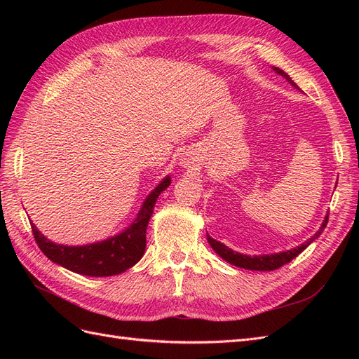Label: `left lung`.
Instances as JSON below:
<instances>
[{"label":"left lung","instance_id":"1","mask_svg":"<svg viewBox=\"0 0 359 359\" xmlns=\"http://www.w3.org/2000/svg\"><path fill=\"white\" fill-rule=\"evenodd\" d=\"M273 70H274L277 74L283 76V78L293 86V88L299 90V86L290 79V76H289L286 72H283V70L278 69V67H273ZM327 223H328V214L325 215V220L322 222V224H320V227H319V231H318L316 233H314V235L310 238V240H307L306 243L299 244V245L295 247V248L287 250V252H280V253H274V255L248 256V255H243V253L233 252L232 248L224 245V244L220 243V241L214 240V238H211L208 233H206V240H208L210 245L212 247V250H214V252H215L217 255H219L222 259H224L226 262L232 264L233 266L250 269V271H274V269H277V268H280V266H283L285 264L290 262L292 259H295L301 252H304V250H306L314 240H316V238L320 236V233L323 232L325 227H327Z\"/></svg>","mask_w":359,"mask_h":359}]
</instances>
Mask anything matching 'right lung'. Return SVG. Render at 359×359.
I'll return each mask as SVG.
<instances>
[{
    "label": "right lung",
    "mask_w": 359,
    "mask_h": 359,
    "mask_svg": "<svg viewBox=\"0 0 359 359\" xmlns=\"http://www.w3.org/2000/svg\"><path fill=\"white\" fill-rule=\"evenodd\" d=\"M170 186V177H165L151 191L136 215L133 223L123 232L107 240L85 245L55 244L31 223L32 235L40 250L53 264L67 268L76 274L88 277H109L121 274L142 259L147 247V227L153 215L154 205L161 191Z\"/></svg>",
    "instance_id": "add662e5"
}]
</instances>
